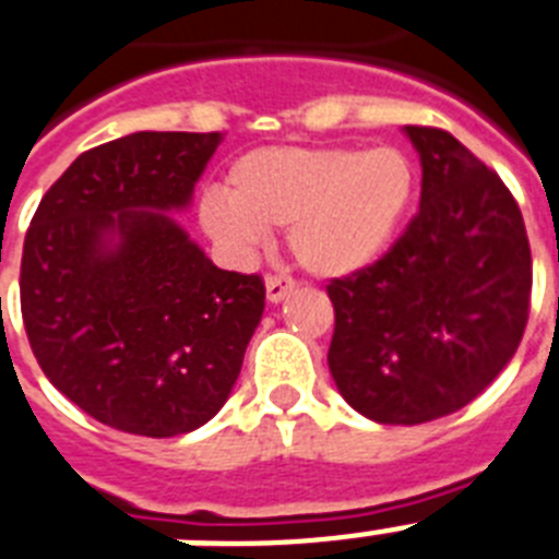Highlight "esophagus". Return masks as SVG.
I'll return each instance as SVG.
<instances>
[{"label":"esophagus","instance_id":"1","mask_svg":"<svg viewBox=\"0 0 559 559\" xmlns=\"http://www.w3.org/2000/svg\"><path fill=\"white\" fill-rule=\"evenodd\" d=\"M264 284H266V300H270V304H281V300L295 289V281L289 278V275H266Z\"/></svg>","mask_w":559,"mask_h":559}]
</instances>
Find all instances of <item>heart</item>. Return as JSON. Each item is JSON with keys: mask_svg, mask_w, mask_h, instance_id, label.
Returning a JSON list of instances; mask_svg holds the SVG:
<instances>
[{"mask_svg": "<svg viewBox=\"0 0 559 559\" xmlns=\"http://www.w3.org/2000/svg\"><path fill=\"white\" fill-rule=\"evenodd\" d=\"M416 191V163L396 145H270L230 165L227 191L199 197L197 219L230 259H250L270 227H286L309 273L348 278L391 250Z\"/></svg>", "mask_w": 559, "mask_h": 559, "instance_id": "obj_1", "label": "heart"}]
</instances>
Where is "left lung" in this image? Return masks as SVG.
<instances>
[{
    "label": "left lung",
    "mask_w": 559,
    "mask_h": 559,
    "mask_svg": "<svg viewBox=\"0 0 559 559\" xmlns=\"http://www.w3.org/2000/svg\"><path fill=\"white\" fill-rule=\"evenodd\" d=\"M402 132L421 163L419 213L377 264L326 286L334 385L380 425L473 402L521 346L532 293L526 225L501 177L450 132Z\"/></svg>",
    "instance_id": "left-lung-1"
}]
</instances>
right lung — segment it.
I'll return each mask as SVG.
<instances>
[{
  "label": "right lung",
  "instance_id": "right-lung-1",
  "mask_svg": "<svg viewBox=\"0 0 559 559\" xmlns=\"http://www.w3.org/2000/svg\"><path fill=\"white\" fill-rule=\"evenodd\" d=\"M219 132H138L84 152L45 193L22 252V318L47 380L134 436L191 433L239 380L264 281L219 270L186 211Z\"/></svg>",
  "mask_w": 559,
  "mask_h": 559
}]
</instances>
